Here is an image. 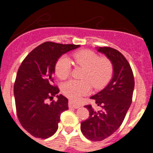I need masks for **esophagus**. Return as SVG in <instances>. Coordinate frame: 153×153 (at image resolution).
I'll list each match as a JSON object with an SVG mask.
<instances>
[{"label": "esophagus", "mask_w": 153, "mask_h": 153, "mask_svg": "<svg viewBox=\"0 0 153 153\" xmlns=\"http://www.w3.org/2000/svg\"><path fill=\"white\" fill-rule=\"evenodd\" d=\"M69 106H70V107H72V108H74V109H77V108L80 107V105L78 103H76V102H75L73 100H69Z\"/></svg>", "instance_id": "obj_1"}]
</instances>
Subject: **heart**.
Listing matches in <instances>:
<instances>
[{
    "label": "heart",
    "instance_id": "obj_1",
    "mask_svg": "<svg viewBox=\"0 0 153 153\" xmlns=\"http://www.w3.org/2000/svg\"><path fill=\"white\" fill-rule=\"evenodd\" d=\"M76 63L85 67L81 80L70 79L61 85V91L73 100H78L91 92L92 86L96 89L103 87L111 79L113 64L107 58L100 57L89 50L78 51L74 54ZM72 70L71 61L67 56H62L55 66V73L61 79L67 78Z\"/></svg>",
    "mask_w": 153,
    "mask_h": 153
}]
</instances>
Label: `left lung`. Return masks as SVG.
<instances>
[{
    "instance_id": "obj_1",
    "label": "left lung",
    "mask_w": 153,
    "mask_h": 153,
    "mask_svg": "<svg viewBox=\"0 0 153 153\" xmlns=\"http://www.w3.org/2000/svg\"><path fill=\"white\" fill-rule=\"evenodd\" d=\"M97 50L113 64V76L105 88L90 97L100 109L85 106L90 117L81 123L80 129L86 139L102 141L113 134L123 122L132 102L135 82L130 65L120 51L106 47Z\"/></svg>"
}]
</instances>
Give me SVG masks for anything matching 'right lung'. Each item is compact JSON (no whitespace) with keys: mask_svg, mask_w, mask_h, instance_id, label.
I'll list each match as a JSON object with an SVG mask.
<instances>
[{"mask_svg":"<svg viewBox=\"0 0 153 153\" xmlns=\"http://www.w3.org/2000/svg\"><path fill=\"white\" fill-rule=\"evenodd\" d=\"M79 45L45 42L36 47L23 60L13 86L18 120L31 136L47 139L58 129L60 115L68 109V100L53 86V75L58 59ZM56 95V101L47 104Z\"/></svg>","mask_w":153,"mask_h":153,"instance_id":"add662e5","label":"right lung"}]
</instances>
